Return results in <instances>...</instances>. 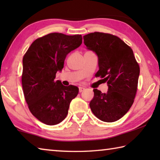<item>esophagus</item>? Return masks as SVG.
Segmentation results:
<instances>
[{"label": "esophagus", "mask_w": 160, "mask_h": 160, "mask_svg": "<svg viewBox=\"0 0 160 160\" xmlns=\"http://www.w3.org/2000/svg\"><path fill=\"white\" fill-rule=\"evenodd\" d=\"M85 90V88H83V87H79V92H82L84 90Z\"/></svg>", "instance_id": "esophagus-1"}]
</instances>
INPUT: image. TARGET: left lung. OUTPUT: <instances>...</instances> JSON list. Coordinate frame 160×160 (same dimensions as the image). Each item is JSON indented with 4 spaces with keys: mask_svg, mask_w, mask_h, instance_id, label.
I'll return each mask as SVG.
<instances>
[{
    "mask_svg": "<svg viewBox=\"0 0 160 160\" xmlns=\"http://www.w3.org/2000/svg\"><path fill=\"white\" fill-rule=\"evenodd\" d=\"M84 44L98 56L96 77L107 82L108 91L94 89L92 112L104 122H114L126 114L136 94L140 67L132 48L115 35L93 32L83 37Z\"/></svg>",
    "mask_w": 160,
    "mask_h": 160,
    "instance_id": "1",
    "label": "left lung"
}]
</instances>
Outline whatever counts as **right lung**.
Masks as SVG:
<instances>
[{"label": "right lung", "instance_id": "add662e5", "mask_svg": "<svg viewBox=\"0 0 160 160\" xmlns=\"http://www.w3.org/2000/svg\"><path fill=\"white\" fill-rule=\"evenodd\" d=\"M82 39L79 34L50 33L35 40L23 56L22 85L26 102L32 115L47 125L63 121L78 95L76 86H64L55 78L67 54L79 47Z\"/></svg>", "mask_w": 160, "mask_h": 160}]
</instances>
